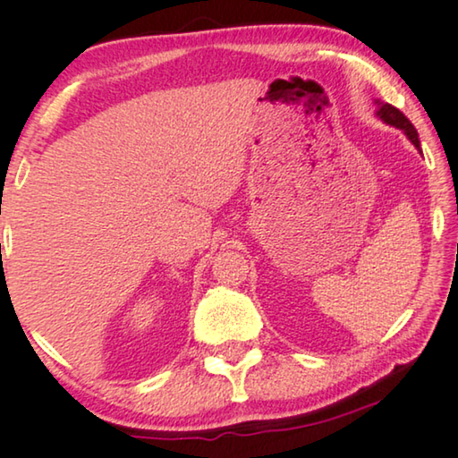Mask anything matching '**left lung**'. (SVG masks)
<instances>
[{"mask_svg":"<svg viewBox=\"0 0 458 458\" xmlns=\"http://www.w3.org/2000/svg\"><path fill=\"white\" fill-rule=\"evenodd\" d=\"M377 106H378L377 117H378L382 123H386V125L401 129V131H403V133L407 135V140L411 141L413 146L418 148L420 152H421L418 131H415V127L411 125V121H409V119L405 117V114L399 111V108H394L393 105H386V102H380V100H377Z\"/></svg>","mask_w":458,"mask_h":458,"instance_id":"1","label":"left lung"}]
</instances>
